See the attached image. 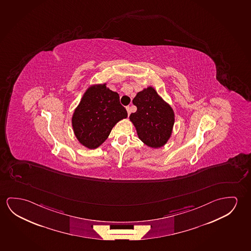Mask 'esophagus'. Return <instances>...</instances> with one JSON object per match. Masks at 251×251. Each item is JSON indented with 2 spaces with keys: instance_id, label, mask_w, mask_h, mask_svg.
Returning <instances> with one entry per match:
<instances>
[{
  "instance_id": "obj_1",
  "label": "esophagus",
  "mask_w": 251,
  "mask_h": 251,
  "mask_svg": "<svg viewBox=\"0 0 251 251\" xmlns=\"http://www.w3.org/2000/svg\"><path fill=\"white\" fill-rule=\"evenodd\" d=\"M126 109H127V115L129 116V115L131 114V108H130V107H129V106H127V108H126Z\"/></svg>"
}]
</instances>
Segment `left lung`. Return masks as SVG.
<instances>
[{
  "label": "left lung",
  "mask_w": 251,
  "mask_h": 251,
  "mask_svg": "<svg viewBox=\"0 0 251 251\" xmlns=\"http://www.w3.org/2000/svg\"><path fill=\"white\" fill-rule=\"evenodd\" d=\"M133 104L137 110L132 113L129 119L135 125L139 139L154 149L165 145L175 123L172 108L152 87L137 93Z\"/></svg>",
  "instance_id": "obj_1"
}]
</instances>
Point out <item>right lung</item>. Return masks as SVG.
I'll return each instance as SVG.
<instances>
[{"mask_svg": "<svg viewBox=\"0 0 251 251\" xmlns=\"http://www.w3.org/2000/svg\"><path fill=\"white\" fill-rule=\"evenodd\" d=\"M127 116L118 93L107 88L106 83L92 85L74 112V133L81 145L94 150L104 143L113 127Z\"/></svg>", "mask_w": 251, "mask_h": 251, "instance_id": "1", "label": "right lung"}]
</instances>
